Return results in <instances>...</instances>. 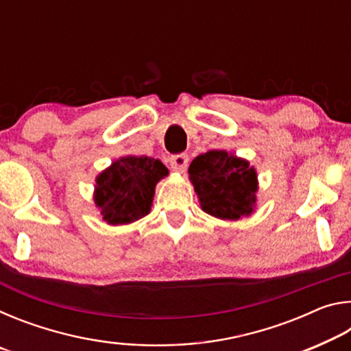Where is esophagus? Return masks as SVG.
Masks as SVG:
<instances>
[{
    "mask_svg": "<svg viewBox=\"0 0 351 351\" xmlns=\"http://www.w3.org/2000/svg\"><path fill=\"white\" fill-rule=\"evenodd\" d=\"M187 164H189V156L187 154H175V156L170 158V165L171 169L178 173H184L187 169Z\"/></svg>",
    "mask_w": 351,
    "mask_h": 351,
    "instance_id": "esophagus-1",
    "label": "esophagus"
}]
</instances>
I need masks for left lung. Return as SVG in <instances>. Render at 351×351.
Listing matches in <instances>:
<instances>
[{"mask_svg": "<svg viewBox=\"0 0 351 351\" xmlns=\"http://www.w3.org/2000/svg\"><path fill=\"white\" fill-rule=\"evenodd\" d=\"M189 180L201 209L210 217L239 221L257 209V170L234 153L210 150L198 154L189 165Z\"/></svg>", "mask_w": 351, "mask_h": 351, "instance_id": "left-lung-1", "label": "left lung"}]
</instances>
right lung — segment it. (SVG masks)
<instances>
[{"label":"right lung","instance_id":"obj_1","mask_svg":"<svg viewBox=\"0 0 351 351\" xmlns=\"http://www.w3.org/2000/svg\"><path fill=\"white\" fill-rule=\"evenodd\" d=\"M169 175L159 159L122 156L96 176L94 206L110 226H123L148 215L156 184Z\"/></svg>","mask_w":351,"mask_h":351}]
</instances>
